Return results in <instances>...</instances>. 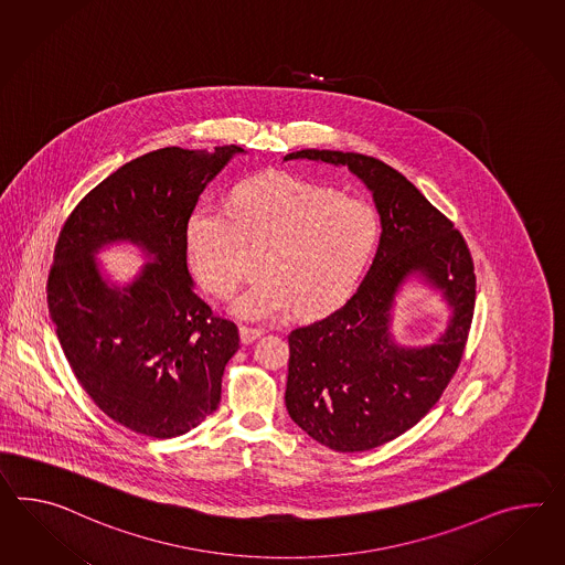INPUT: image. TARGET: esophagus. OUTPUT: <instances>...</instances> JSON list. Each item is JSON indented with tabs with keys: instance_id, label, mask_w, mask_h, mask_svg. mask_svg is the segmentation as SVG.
Listing matches in <instances>:
<instances>
[{
	"instance_id": "1",
	"label": "esophagus",
	"mask_w": 565,
	"mask_h": 565,
	"mask_svg": "<svg viewBox=\"0 0 565 565\" xmlns=\"http://www.w3.org/2000/svg\"><path fill=\"white\" fill-rule=\"evenodd\" d=\"M239 335H242V342L244 344H252L256 338H260L262 330H256V328H247V326H242L239 328Z\"/></svg>"
}]
</instances>
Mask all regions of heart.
Instances as JSON below:
<instances>
[{
	"instance_id": "b5f03b06",
	"label": "heart",
	"mask_w": 565,
	"mask_h": 565,
	"mask_svg": "<svg viewBox=\"0 0 565 565\" xmlns=\"http://www.w3.org/2000/svg\"><path fill=\"white\" fill-rule=\"evenodd\" d=\"M244 237L270 239L260 280L239 292L235 316L273 321L295 305L318 316L344 301L375 254L381 225L361 199L287 174L252 178L233 192L230 209L203 201L190 213L186 249L204 287L230 295L244 276Z\"/></svg>"
}]
</instances>
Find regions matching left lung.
Masks as SVG:
<instances>
[{
    "label": "left lung",
    "mask_w": 565,
    "mask_h": 565,
    "mask_svg": "<svg viewBox=\"0 0 565 565\" xmlns=\"http://www.w3.org/2000/svg\"><path fill=\"white\" fill-rule=\"evenodd\" d=\"M289 160L348 168L373 194L381 239L347 303L289 333L285 404L319 445L375 449L418 424L455 375L473 319V260L449 218L387 163L330 149L295 151ZM416 277L441 295L451 316L435 345L405 348L392 335V309Z\"/></svg>",
    "instance_id": "left-lung-1"
}]
</instances>
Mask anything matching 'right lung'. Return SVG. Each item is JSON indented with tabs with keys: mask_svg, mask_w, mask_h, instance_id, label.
<instances>
[{
	"mask_svg": "<svg viewBox=\"0 0 565 565\" xmlns=\"http://www.w3.org/2000/svg\"><path fill=\"white\" fill-rule=\"evenodd\" d=\"M242 147H163L125 163L75 206L49 275V311L73 373L108 418L137 435H186L217 409L239 348L237 326L199 299L186 223L206 184ZM147 258L129 284L110 281L102 248Z\"/></svg>",
	"mask_w": 565,
	"mask_h": 565,
	"instance_id": "obj_1",
	"label": "right lung"
}]
</instances>
